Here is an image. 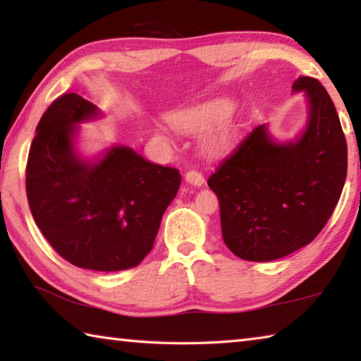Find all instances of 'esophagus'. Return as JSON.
<instances>
[{"label":"esophagus","mask_w":361,"mask_h":361,"mask_svg":"<svg viewBox=\"0 0 361 361\" xmlns=\"http://www.w3.org/2000/svg\"><path fill=\"white\" fill-rule=\"evenodd\" d=\"M185 180L189 183V185H194V186H202L205 183L204 175L197 172V170H189V172H186Z\"/></svg>","instance_id":"34e87169"}]
</instances>
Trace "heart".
<instances>
[{"instance_id": "heart-1", "label": "heart", "mask_w": 361, "mask_h": 361, "mask_svg": "<svg viewBox=\"0 0 361 361\" xmlns=\"http://www.w3.org/2000/svg\"><path fill=\"white\" fill-rule=\"evenodd\" d=\"M234 109L235 103L231 99L221 97V99H213L176 113L173 116V124L188 133H200L229 119Z\"/></svg>"}]
</instances>
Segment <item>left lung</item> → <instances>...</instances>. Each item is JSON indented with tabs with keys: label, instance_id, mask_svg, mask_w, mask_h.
I'll return each mask as SVG.
<instances>
[{
	"label": "left lung",
	"instance_id": "8db88e82",
	"mask_svg": "<svg viewBox=\"0 0 361 361\" xmlns=\"http://www.w3.org/2000/svg\"><path fill=\"white\" fill-rule=\"evenodd\" d=\"M309 119L296 142L277 143L255 127L210 175L226 247L245 261H274L312 242L325 228L347 175V143L326 89L299 76Z\"/></svg>",
	"mask_w": 361,
	"mask_h": 361
}]
</instances>
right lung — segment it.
I'll use <instances>...</instances> for the list:
<instances>
[{
  "instance_id": "1",
  "label": "right lung",
  "mask_w": 361,
  "mask_h": 361,
  "mask_svg": "<svg viewBox=\"0 0 361 361\" xmlns=\"http://www.w3.org/2000/svg\"><path fill=\"white\" fill-rule=\"evenodd\" d=\"M99 114L73 92L52 102L30 146L27 197L36 226L63 259L116 272L138 266L151 252L181 175L127 146H113L97 162L79 157L75 124Z\"/></svg>"
}]
</instances>
